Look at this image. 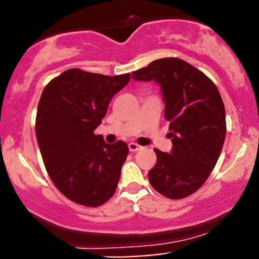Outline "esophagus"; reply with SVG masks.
<instances>
[{"label": "esophagus", "instance_id": "obj_1", "mask_svg": "<svg viewBox=\"0 0 259 259\" xmlns=\"http://www.w3.org/2000/svg\"><path fill=\"white\" fill-rule=\"evenodd\" d=\"M141 150V146L138 144H135V142H130L129 144V151L130 152H136V151Z\"/></svg>", "mask_w": 259, "mask_h": 259}]
</instances>
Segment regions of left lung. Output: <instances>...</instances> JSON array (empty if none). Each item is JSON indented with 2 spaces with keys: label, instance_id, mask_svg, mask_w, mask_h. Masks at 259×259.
<instances>
[{
  "label": "left lung",
  "instance_id": "8db88e82",
  "mask_svg": "<svg viewBox=\"0 0 259 259\" xmlns=\"http://www.w3.org/2000/svg\"><path fill=\"white\" fill-rule=\"evenodd\" d=\"M132 76L158 82L170 123L173 150L165 153L154 148L157 162L148 180L165 197L185 198L206 183L221 156L227 134L221 94L206 74L177 57L156 59Z\"/></svg>",
  "mask_w": 259,
  "mask_h": 259
}]
</instances>
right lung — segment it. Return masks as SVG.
Segmentation results:
<instances>
[{
    "instance_id": "obj_1",
    "label": "right lung",
    "mask_w": 259,
    "mask_h": 259,
    "mask_svg": "<svg viewBox=\"0 0 259 259\" xmlns=\"http://www.w3.org/2000/svg\"><path fill=\"white\" fill-rule=\"evenodd\" d=\"M130 74L108 76L73 68L45 86L38 101L35 132L45 168L68 200L99 207L114 195L129 147L106 144L95 129L112 97Z\"/></svg>"
}]
</instances>
